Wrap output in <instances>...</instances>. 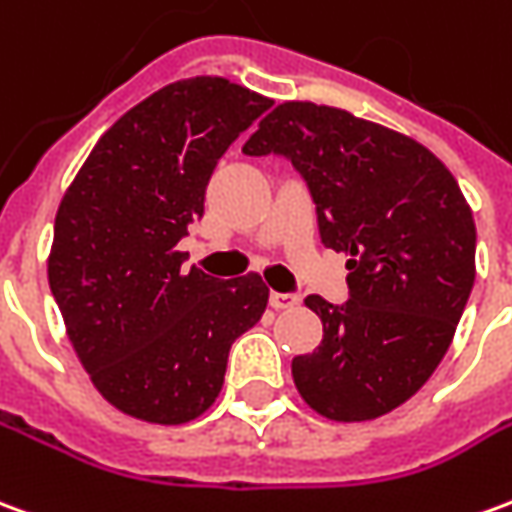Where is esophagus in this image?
Listing matches in <instances>:
<instances>
[{"label": "esophagus", "instance_id": "esophagus-1", "mask_svg": "<svg viewBox=\"0 0 512 512\" xmlns=\"http://www.w3.org/2000/svg\"><path fill=\"white\" fill-rule=\"evenodd\" d=\"M268 302L274 310H291V307L299 305V296L296 293H280V291H271L268 293Z\"/></svg>", "mask_w": 512, "mask_h": 512}]
</instances>
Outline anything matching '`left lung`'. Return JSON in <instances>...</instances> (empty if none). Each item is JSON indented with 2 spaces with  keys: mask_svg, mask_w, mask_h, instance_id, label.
Wrapping results in <instances>:
<instances>
[{
  "mask_svg": "<svg viewBox=\"0 0 512 512\" xmlns=\"http://www.w3.org/2000/svg\"><path fill=\"white\" fill-rule=\"evenodd\" d=\"M244 155L291 160L321 244L349 257V302L305 299L324 338L293 357L302 399L332 421L391 413L438 368L474 288L477 230L460 185L413 138L313 102L274 107Z\"/></svg>",
  "mask_w": 512,
  "mask_h": 512,
  "instance_id": "1",
  "label": "left lung"
}]
</instances>
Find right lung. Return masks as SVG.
<instances>
[{
	"mask_svg": "<svg viewBox=\"0 0 512 512\" xmlns=\"http://www.w3.org/2000/svg\"><path fill=\"white\" fill-rule=\"evenodd\" d=\"M271 107L221 77L171 82L124 113L57 207L49 288L96 391L121 413L185 424L216 402L232 341L268 305L257 274L182 268L219 157Z\"/></svg>",
	"mask_w": 512,
	"mask_h": 512,
	"instance_id": "1",
	"label": "right lung"
}]
</instances>
